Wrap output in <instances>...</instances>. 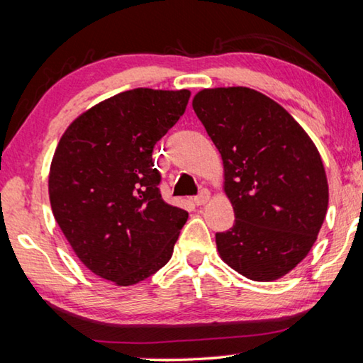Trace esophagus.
I'll return each instance as SVG.
<instances>
[{
    "label": "esophagus",
    "instance_id": "1",
    "mask_svg": "<svg viewBox=\"0 0 363 363\" xmlns=\"http://www.w3.org/2000/svg\"><path fill=\"white\" fill-rule=\"evenodd\" d=\"M208 200H210V190L208 189H200L199 195H195V199H194L196 205H205Z\"/></svg>",
    "mask_w": 363,
    "mask_h": 363
}]
</instances>
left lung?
I'll list each match as a JSON object with an SVG mask.
<instances>
[{
	"instance_id": "8db88e82",
	"label": "left lung",
	"mask_w": 363,
	"mask_h": 363,
	"mask_svg": "<svg viewBox=\"0 0 363 363\" xmlns=\"http://www.w3.org/2000/svg\"><path fill=\"white\" fill-rule=\"evenodd\" d=\"M194 110L223 157L235 223L216 233L225 264L256 281L284 277L309 253L328 208L317 147L299 123L255 89H203Z\"/></svg>"
}]
</instances>
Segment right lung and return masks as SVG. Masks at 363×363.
<instances>
[{
    "instance_id": "add662e5",
    "label": "right lung",
    "mask_w": 363,
    "mask_h": 363,
    "mask_svg": "<svg viewBox=\"0 0 363 363\" xmlns=\"http://www.w3.org/2000/svg\"><path fill=\"white\" fill-rule=\"evenodd\" d=\"M189 97L187 89L125 91L79 115L54 153V218L79 261L120 286L162 269L189 218L162 199L152 158Z\"/></svg>"
}]
</instances>
